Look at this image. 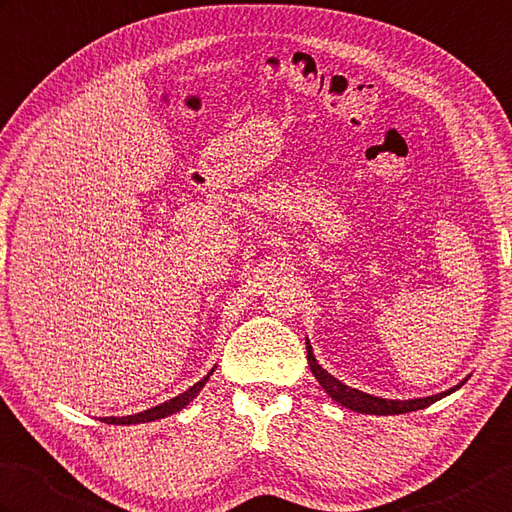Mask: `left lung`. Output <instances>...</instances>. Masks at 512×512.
I'll return each instance as SVG.
<instances>
[{
    "label": "left lung",
    "instance_id": "1",
    "mask_svg": "<svg viewBox=\"0 0 512 512\" xmlns=\"http://www.w3.org/2000/svg\"><path fill=\"white\" fill-rule=\"evenodd\" d=\"M305 344H307V362H310V368H312L314 377L318 379V384L323 386V390L327 392V395L334 399V401H338L340 406L349 408L353 412H360V414H406V412H414V410L427 408V406H430V403L451 395V392L462 386L460 384V386H454V388H449L445 392H438V395L423 397V399H406V401H401V399L373 397V395H368V392H362L358 388H351L347 384H342L340 379H336L334 375H329L325 368L316 362L310 340H307Z\"/></svg>",
    "mask_w": 512,
    "mask_h": 512
}]
</instances>
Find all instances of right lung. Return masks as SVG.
<instances>
[{"label":"right lung","mask_w":512,"mask_h":512,"mask_svg":"<svg viewBox=\"0 0 512 512\" xmlns=\"http://www.w3.org/2000/svg\"><path fill=\"white\" fill-rule=\"evenodd\" d=\"M213 373L211 371L200 379V382H196L192 388H187L185 392H181V395L174 397V399H168L165 403H159V406H154L150 410H144V412H137V414H130V417H106L104 423H113V425H135V423H150V421H157V419H165L170 417V414L183 410L189 401L196 399L198 392L202 390V386H205L209 382V375Z\"/></svg>","instance_id":"add662e5"}]
</instances>
